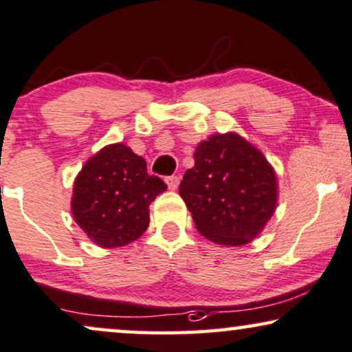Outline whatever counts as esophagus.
I'll return each instance as SVG.
<instances>
[{
	"mask_svg": "<svg viewBox=\"0 0 352 352\" xmlns=\"http://www.w3.org/2000/svg\"><path fill=\"white\" fill-rule=\"evenodd\" d=\"M166 184L168 186V190H177V188H179V184H180V177H177V175L167 177Z\"/></svg>",
	"mask_w": 352,
	"mask_h": 352,
	"instance_id": "obj_1",
	"label": "esophagus"
}]
</instances>
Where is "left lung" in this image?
Listing matches in <instances>:
<instances>
[{
    "instance_id": "obj_1",
    "label": "left lung",
    "mask_w": 352,
    "mask_h": 352,
    "mask_svg": "<svg viewBox=\"0 0 352 352\" xmlns=\"http://www.w3.org/2000/svg\"><path fill=\"white\" fill-rule=\"evenodd\" d=\"M180 196L196 230L220 246L261 235L278 201L277 173L261 149L235 132L214 133L195 151Z\"/></svg>"
}]
</instances>
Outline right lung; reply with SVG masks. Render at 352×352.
Here are the masks:
<instances>
[{
  "label": "right lung",
  "mask_w": 352,
  "mask_h": 352,
  "mask_svg": "<svg viewBox=\"0 0 352 352\" xmlns=\"http://www.w3.org/2000/svg\"><path fill=\"white\" fill-rule=\"evenodd\" d=\"M166 190L132 148L107 144L75 177L72 215L95 245L107 250L127 246L146 232L149 204Z\"/></svg>",
  "instance_id": "1"
}]
</instances>
